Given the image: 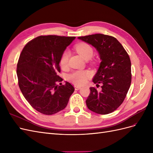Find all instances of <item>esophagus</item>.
<instances>
[{
	"mask_svg": "<svg viewBox=\"0 0 153 153\" xmlns=\"http://www.w3.org/2000/svg\"><path fill=\"white\" fill-rule=\"evenodd\" d=\"M75 90H79L81 89V86H78V85H75Z\"/></svg>",
	"mask_w": 153,
	"mask_h": 153,
	"instance_id": "esophagus-1",
	"label": "esophagus"
}]
</instances>
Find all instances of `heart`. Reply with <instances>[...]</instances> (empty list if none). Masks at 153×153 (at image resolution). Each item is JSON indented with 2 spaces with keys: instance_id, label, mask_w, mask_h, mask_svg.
Here are the masks:
<instances>
[{
  "instance_id": "obj_1",
  "label": "heart",
  "mask_w": 153,
  "mask_h": 153,
  "mask_svg": "<svg viewBox=\"0 0 153 153\" xmlns=\"http://www.w3.org/2000/svg\"><path fill=\"white\" fill-rule=\"evenodd\" d=\"M76 52L82 57L86 60H89L92 58L93 55V49L90 45L86 43H80L75 46V47ZM69 57V53L68 52H64L60 59V65L62 68H66L68 66V60ZM92 74L89 71L82 70L76 71L72 73L68 76L69 80L73 84L76 85H84L87 82V80L90 78Z\"/></svg>"
}]
</instances>
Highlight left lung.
I'll list each match as a JSON object with an SVG mask.
<instances>
[{
	"label": "left lung",
	"mask_w": 153,
	"mask_h": 153,
	"mask_svg": "<svg viewBox=\"0 0 153 153\" xmlns=\"http://www.w3.org/2000/svg\"><path fill=\"white\" fill-rule=\"evenodd\" d=\"M94 47L101 62L93 82L102 84L101 91L90 87L91 94L86 100L87 108L99 114L112 113L121 105L131 82L130 59L123 45L112 36L96 34L78 37Z\"/></svg>",
	"instance_id": "1"
}]
</instances>
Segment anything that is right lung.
I'll return each mask as SVG.
<instances>
[{
    "mask_svg": "<svg viewBox=\"0 0 153 153\" xmlns=\"http://www.w3.org/2000/svg\"><path fill=\"white\" fill-rule=\"evenodd\" d=\"M75 37L41 36L22 50L17 64L18 85L26 100L35 110L45 115L66 108L75 91L68 82L62 85L60 59ZM59 83V85L58 84Z\"/></svg>",
    "mask_w": 153,
    "mask_h": 153,
    "instance_id": "obj_1",
    "label": "right lung"
}]
</instances>
